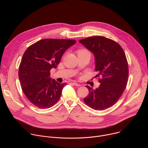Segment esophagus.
<instances>
[{
	"mask_svg": "<svg viewBox=\"0 0 148 148\" xmlns=\"http://www.w3.org/2000/svg\"><path fill=\"white\" fill-rule=\"evenodd\" d=\"M74 86H76V87H79V86H81V85L79 84H78V83H76V82H73L72 83Z\"/></svg>",
	"mask_w": 148,
	"mask_h": 148,
	"instance_id": "esophagus-1",
	"label": "esophagus"
}]
</instances>
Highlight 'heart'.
<instances>
[{"label": "heart", "instance_id": "1", "mask_svg": "<svg viewBox=\"0 0 148 148\" xmlns=\"http://www.w3.org/2000/svg\"><path fill=\"white\" fill-rule=\"evenodd\" d=\"M89 53V51L86 49H81L78 51V54H82V53Z\"/></svg>", "mask_w": 148, "mask_h": 148}]
</instances>
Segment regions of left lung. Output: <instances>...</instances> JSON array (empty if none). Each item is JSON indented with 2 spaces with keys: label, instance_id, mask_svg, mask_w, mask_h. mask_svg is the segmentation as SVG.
I'll use <instances>...</instances> for the list:
<instances>
[{
  "label": "left lung",
  "instance_id": "left-lung-1",
  "mask_svg": "<svg viewBox=\"0 0 148 148\" xmlns=\"http://www.w3.org/2000/svg\"><path fill=\"white\" fill-rule=\"evenodd\" d=\"M79 43L95 58L96 77L102 78L98 88L86 86L88 95L84 102L95 110H103L116 102L123 92L128 78V65L125 53L116 42L102 36L81 39Z\"/></svg>",
  "mask_w": 148,
  "mask_h": 148
}]
</instances>
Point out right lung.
I'll return each mask as SVG.
<instances>
[{"instance_id":"obj_1","label":"right lung","mask_w":148,"mask_h":148,"mask_svg":"<svg viewBox=\"0 0 148 148\" xmlns=\"http://www.w3.org/2000/svg\"><path fill=\"white\" fill-rule=\"evenodd\" d=\"M74 40L46 38L37 41L25 52L18 70L22 89L27 99L41 109L49 108L58 101L66 83L50 78L61 58Z\"/></svg>"}]
</instances>
